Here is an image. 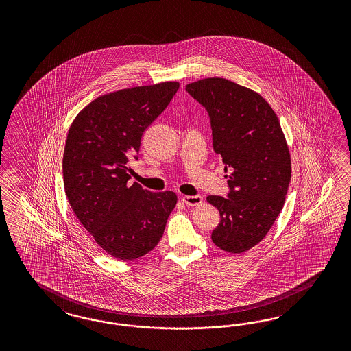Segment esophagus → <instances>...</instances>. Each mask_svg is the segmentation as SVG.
<instances>
[{
  "label": "esophagus",
  "mask_w": 351,
  "mask_h": 351,
  "mask_svg": "<svg viewBox=\"0 0 351 351\" xmlns=\"http://www.w3.org/2000/svg\"><path fill=\"white\" fill-rule=\"evenodd\" d=\"M182 202L188 206H198L203 202V198L201 195H182L181 197Z\"/></svg>",
  "instance_id": "esophagus-1"
}]
</instances>
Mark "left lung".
Listing matches in <instances>:
<instances>
[{
    "label": "left lung",
    "mask_w": 351,
    "mask_h": 351,
    "mask_svg": "<svg viewBox=\"0 0 351 351\" xmlns=\"http://www.w3.org/2000/svg\"><path fill=\"white\" fill-rule=\"evenodd\" d=\"M185 90L207 110L213 150L228 173V197H207L221 217L213 242L242 254L265 238L283 208L291 181L286 138L271 106L247 87L213 77Z\"/></svg>",
    "instance_id": "left-lung-1"
}]
</instances>
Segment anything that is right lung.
Masks as SVG:
<instances>
[{
	"instance_id": "obj_1",
	"label": "right lung",
	"mask_w": 351,
	"mask_h": 351,
	"mask_svg": "<svg viewBox=\"0 0 351 351\" xmlns=\"http://www.w3.org/2000/svg\"><path fill=\"white\" fill-rule=\"evenodd\" d=\"M179 87V82H162L99 96L68 131L63 156L66 198L96 243L119 260H135L158 245L178 202L173 191L130 185L128 160H138L144 131Z\"/></svg>"
}]
</instances>
